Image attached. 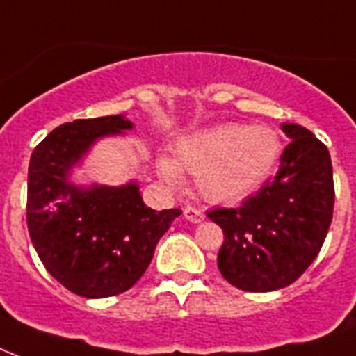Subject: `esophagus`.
Here are the masks:
<instances>
[{"instance_id": "obj_1", "label": "esophagus", "mask_w": 356, "mask_h": 356, "mask_svg": "<svg viewBox=\"0 0 356 356\" xmlns=\"http://www.w3.org/2000/svg\"><path fill=\"white\" fill-rule=\"evenodd\" d=\"M183 214H184V218H186V220L192 223H201L203 220H205V214H203V211H201V209H197V207L188 205L186 209H184Z\"/></svg>"}]
</instances>
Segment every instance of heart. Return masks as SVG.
I'll return each instance as SVG.
<instances>
[{
  "label": "heart",
  "instance_id": "b5f03b06",
  "mask_svg": "<svg viewBox=\"0 0 356 356\" xmlns=\"http://www.w3.org/2000/svg\"><path fill=\"white\" fill-rule=\"evenodd\" d=\"M177 162L161 156V177L172 186L183 183V170L197 177L207 200L231 203L259 188L273 172L279 155V134L262 125L223 123L184 136L175 147Z\"/></svg>",
  "mask_w": 356,
  "mask_h": 356
}]
</instances>
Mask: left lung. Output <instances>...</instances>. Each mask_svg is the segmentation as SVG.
I'll use <instances>...</instances> for the list:
<instances>
[{"instance_id":"1","label":"left lung","mask_w":356,"mask_h":356,"mask_svg":"<svg viewBox=\"0 0 356 356\" xmlns=\"http://www.w3.org/2000/svg\"><path fill=\"white\" fill-rule=\"evenodd\" d=\"M292 138L275 177L236 209L207 212L223 231L218 268L245 292L279 290L303 275L332 222L334 183L327 145L309 129L284 123Z\"/></svg>"}]
</instances>
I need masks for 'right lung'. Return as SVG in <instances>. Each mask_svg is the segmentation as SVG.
Wrapping results in <instances>:
<instances>
[{
    "instance_id": "right-lung-1",
    "label": "right lung",
    "mask_w": 356,
    "mask_h": 356,
    "mask_svg": "<svg viewBox=\"0 0 356 356\" xmlns=\"http://www.w3.org/2000/svg\"><path fill=\"white\" fill-rule=\"evenodd\" d=\"M131 127L122 116L63 123L31 155V242L46 270L83 298H111L133 286L147 270L156 242L181 214V209L156 212L145 207L136 184L79 190L66 181L94 140Z\"/></svg>"
}]
</instances>
